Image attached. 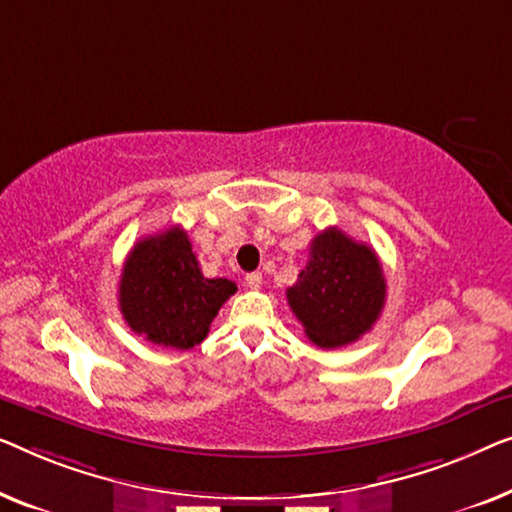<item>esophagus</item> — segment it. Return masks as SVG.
<instances>
[{"label":"esophagus","instance_id":"esophagus-1","mask_svg":"<svg viewBox=\"0 0 512 512\" xmlns=\"http://www.w3.org/2000/svg\"><path fill=\"white\" fill-rule=\"evenodd\" d=\"M259 285H262V273H259V271L248 273V276H246V287H250V290H257Z\"/></svg>","mask_w":512,"mask_h":512}]
</instances>
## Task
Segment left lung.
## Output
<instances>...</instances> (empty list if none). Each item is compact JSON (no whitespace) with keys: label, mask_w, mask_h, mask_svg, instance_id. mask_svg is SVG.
Here are the masks:
<instances>
[{"label":"left lung","mask_w":512,"mask_h":512,"mask_svg":"<svg viewBox=\"0 0 512 512\" xmlns=\"http://www.w3.org/2000/svg\"><path fill=\"white\" fill-rule=\"evenodd\" d=\"M387 283L378 255L329 227L311 241L308 264L287 287V304L318 348L334 350L364 336L380 318Z\"/></svg>","instance_id":"left-lung-1"}]
</instances>
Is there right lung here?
I'll return each mask as SVG.
<instances>
[{
  "label": "right lung",
  "instance_id": "1",
  "mask_svg": "<svg viewBox=\"0 0 512 512\" xmlns=\"http://www.w3.org/2000/svg\"><path fill=\"white\" fill-rule=\"evenodd\" d=\"M236 292L227 278H206L183 227L146 236L122 266L120 313L134 334L190 350L204 341L222 304Z\"/></svg>",
  "mask_w": 512,
  "mask_h": 512
}]
</instances>
